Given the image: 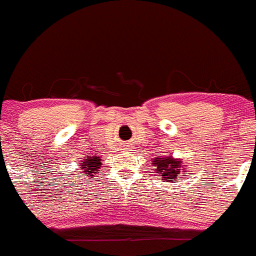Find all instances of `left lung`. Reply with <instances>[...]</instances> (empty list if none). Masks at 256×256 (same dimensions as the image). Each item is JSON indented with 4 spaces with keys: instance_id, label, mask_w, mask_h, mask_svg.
I'll return each instance as SVG.
<instances>
[{
    "instance_id": "obj_1",
    "label": "left lung",
    "mask_w": 256,
    "mask_h": 256,
    "mask_svg": "<svg viewBox=\"0 0 256 256\" xmlns=\"http://www.w3.org/2000/svg\"><path fill=\"white\" fill-rule=\"evenodd\" d=\"M152 166H154V170L162 174L160 176H162V180L168 181V182H171L174 180H180L178 178V174L186 172V165H184L182 159H175L171 155L164 158H155L154 162H152Z\"/></svg>"
}]
</instances>
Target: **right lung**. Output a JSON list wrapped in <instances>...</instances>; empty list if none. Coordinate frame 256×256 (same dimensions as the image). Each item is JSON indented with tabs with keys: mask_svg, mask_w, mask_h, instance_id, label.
Instances as JSON below:
<instances>
[{
	"mask_svg": "<svg viewBox=\"0 0 256 256\" xmlns=\"http://www.w3.org/2000/svg\"><path fill=\"white\" fill-rule=\"evenodd\" d=\"M101 165V159L98 156H88L82 160V162H80V170H82L84 176L92 178L94 174H98L94 172V171H98Z\"/></svg>",
	"mask_w": 256,
	"mask_h": 256,
	"instance_id": "right-lung-1",
	"label": "right lung"
}]
</instances>
